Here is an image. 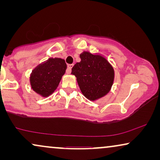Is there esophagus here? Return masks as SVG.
I'll return each instance as SVG.
<instances>
[{"label": "esophagus", "instance_id": "obj_1", "mask_svg": "<svg viewBox=\"0 0 160 160\" xmlns=\"http://www.w3.org/2000/svg\"><path fill=\"white\" fill-rule=\"evenodd\" d=\"M73 64L68 65V68H67V71H66V73H71V69H72V68H73Z\"/></svg>", "mask_w": 160, "mask_h": 160}]
</instances>
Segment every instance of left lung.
Listing matches in <instances>:
<instances>
[{"mask_svg": "<svg viewBox=\"0 0 160 160\" xmlns=\"http://www.w3.org/2000/svg\"><path fill=\"white\" fill-rule=\"evenodd\" d=\"M81 62L72 68L81 91L89 100H95L106 95L110 90L114 78L111 65L100 55L87 52L80 54Z\"/></svg>", "mask_w": 160, "mask_h": 160, "instance_id": "1", "label": "left lung"}]
</instances>
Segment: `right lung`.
<instances>
[{
    "label": "right lung",
    "instance_id": "obj_1",
    "mask_svg": "<svg viewBox=\"0 0 160 160\" xmlns=\"http://www.w3.org/2000/svg\"><path fill=\"white\" fill-rule=\"evenodd\" d=\"M67 65L61 58H50L32 71L30 76L32 89L39 95L47 97L54 92L65 73Z\"/></svg>",
    "mask_w": 160,
    "mask_h": 160
}]
</instances>
